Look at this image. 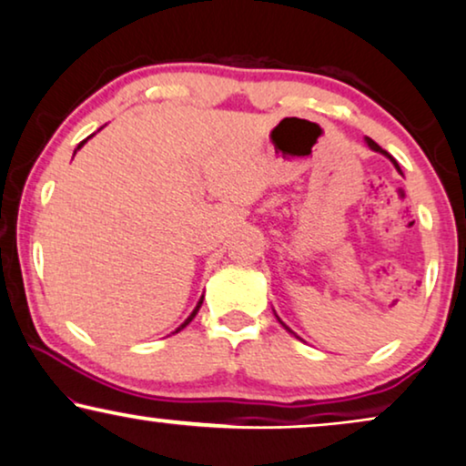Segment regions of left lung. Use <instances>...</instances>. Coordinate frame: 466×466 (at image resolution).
<instances>
[{
    "label": "left lung",
    "instance_id": "1",
    "mask_svg": "<svg viewBox=\"0 0 466 466\" xmlns=\"http://www.w3.org/2000/svg\"><path fill=\"white\" fill-rule=\"evenodd\" d=\"M365 144H368V146H370V148H372L374 152H380V155H385L387 158H390V161H391L393 165H396V169H398V172H400V165L396 163V158H393V157L390 155V152H387V150H382V148H380V146H379V144H376V141H372V139H370V137H365ZM400 174H402V172H400ZM275 316H277V314H275ZM277 320H279V325H281V327H284L288 333L297 335V333H294V331H292V329H290V327H288V325H286V322H281V318H279V316H277ZM297 338H299V335H297Z\"/></svg>",
    "mask_w": 466,
    "mask_h": 466
}]
</instances>
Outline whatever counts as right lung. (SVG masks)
Instances as JSON below:
<instances>
[{"label": "right lung", "instance_id": "add662e5", "mask_svg": "<svg viewBox=\"0 0 466 466\" xmlns=\"http://www.w3.org/2000/svg\"><path fill=\"white\" fill-rule=\"evenodd\" d=\"M90 137H92V135H90ZM90 137H87V139H90ZM87 139H84V141H81V144H79V146H76V150H79V148H81V146H84ZM76 150H75V152H76ZM202 301H204V297H202V299H199V301H198V305H196V309H193V311H191V316H189V318H187V320H185V322H182V325H180L178 329H176V331H174V333H178V331H182V329H185L187 325H189V322L193 320V318H196V314H198V309H199V308H202Z\"/></svg>", "mask_w": 466, "mask_h": 466}]
</instances>
